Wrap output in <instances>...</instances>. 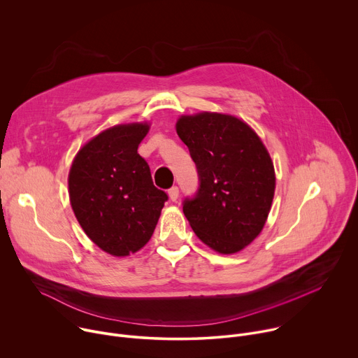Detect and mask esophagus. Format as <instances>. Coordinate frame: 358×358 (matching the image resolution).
<instances>
[{
	"label": "esophagus",
	"mask_w": 358,
	"mask_h": 358,
	"mask_svg": "<svg viewBox=\"0 0 358 358\" xmlns=\"http://www.w3.org/2000/svg\"><path fill=\"white\" fill-rule=\"evenodd\" d=\"M169 196L173 202H176L178 199V187H173L169 189Z\"/></svg>",
	"instance_id": "1"
}]
</instances>
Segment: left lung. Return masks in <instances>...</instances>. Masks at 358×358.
I'll use <instances>...</instances> for the list:
<instances>
[{"mask_svg":"<svg viewBox=\"0 0 358 358\" xmlns=\"http://www.w3.org/2000/svg\"><path fill=\"white\" fill-rule=\"evenodd\" d=\"M199 176L184 215L195 235L222 255L257 238L268 220L276 188L273 162L261 137L242 119L218 112L182 115L176 123Z\"/></svg>","mask_w":358,"mask_h":358,"instance_id":"left-lung-1","label":"left lung"}]
</instances>
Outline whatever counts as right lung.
<instances>
[{
  "label": "right lung",
  "instance_id": "1",
  "mask_svg": "<svg viewBox=\"0 0 358 358\" xmlns=\"http://www.w3.org/2000/svg\"><path fill=\"white\" fill-rule=\"evenodd\" d=\"M148 130V122H134L100 131L79 148L69 170L75 217L112 257H129L150 241L167 201L137 152Z\"/></svg>",
  "mask_w": 358,
  "mask_h": 358
}]
</instances>
